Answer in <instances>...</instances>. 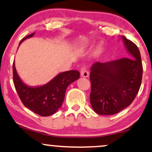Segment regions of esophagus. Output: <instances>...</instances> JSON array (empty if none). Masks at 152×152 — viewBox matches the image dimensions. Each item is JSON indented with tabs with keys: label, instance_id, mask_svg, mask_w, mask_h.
<instances>
[{
	"label": "esophagus",
	"instance_id": "34e87169",
	"mask_svg": "<svg viewBox=\"0 0 152 152\" xmlns=\"http://www.w3.org/2000/svg\"><path fill=\"white\" fill-rule=\"evenodd\" d=\"M89 71H88L85 67H83V68L81 69V71H80V75H81L82 77H89Z\"/></svg>",
	"mask_w": 152,
	"mask_h": 152
}]
</instances>
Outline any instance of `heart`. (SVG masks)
<instances>
[{
	"mask_svg": "<svg viewBox=\"0 0 152 152\" xmlns=\"http://www.w3.org/2000/svg\"><path fill=\"white\" fill-rule=\"evenodd\" d=\"M103 50V47L102 45H99L98 46H97L96 48V53H100Z\"/></svg>",
	"mask_w": 152,
	"mask_h": 152,
	"instance_id": "1",
	"label": "heart"
}]
</instances>
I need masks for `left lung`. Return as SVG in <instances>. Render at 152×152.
<instances>
[{"mask_svg": "<svg viewBox=\"0 0 152 152\" xmlns=\"http://www.w3.org/2000/svg\"><path fill=\"white\" fill-rule=\"evenodd\" d=\"M122 39L128 57L96 62L90 69V102L93 110L100 115H114L128 107L141 86L143 68L140 50L126 37Z\"/></svg>", "mask_w": 152, "mask_h": 152, "instance_id": "left-lung-1", "label": "left lung"}]
</instances>
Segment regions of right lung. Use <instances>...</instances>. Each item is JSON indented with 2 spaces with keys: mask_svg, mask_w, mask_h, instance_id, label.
Instances as JSON below:
<instances>
[{
  "mask_svg": "<svg viewBox=\"0 0 152 152\" xmlns=\"http://www.w3.org/2000/svg\"><path fill=\"white\" fill-rule=\"evenodd\" d=\"M34 34L22 39L19 45L26 39L32 37ZM12 65L13 82L22 102L29 110L41 116H49L56 113L64 101L67 87L80 77L79 71L69 70L57 75L46 85L30 87L20 79L15 62Z\"/></svg>",
  "mask_w": 152,
  "mask_h": 152,
  "instance_id": "1",
  "label": "right lung"
}]
</instances>
